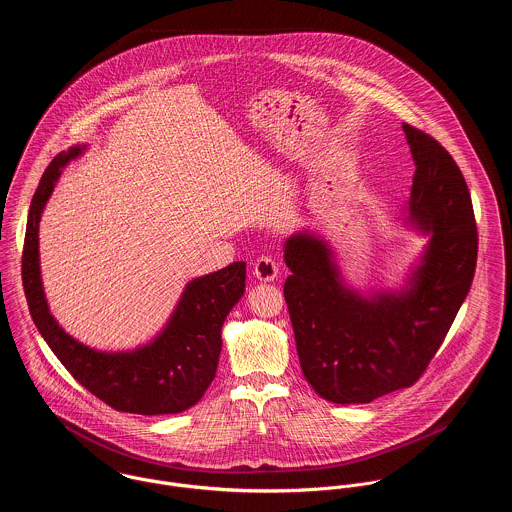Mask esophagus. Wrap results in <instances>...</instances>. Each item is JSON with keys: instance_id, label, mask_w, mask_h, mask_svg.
Masks as SVG:
<instances>
[{"instance_id": "34e87169", "label": "esophagus", "mask_w": 512, "mask_h": 512, "mask_svg": "<svg viewBox=\"0 0 512 512\" xmlns=\"http://www.w3.org/2000/svg\"><path fill=\"white\" fill-rule=\"evenodd\" d=\"M278 262L270 256H262L254 262V276L260 282H274L278 278Z\"/></svg>"}]
</instances>
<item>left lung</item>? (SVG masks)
<instances>
[{"mask_svg":"<svg viewBox=\"0 0 512 512\" xmlns=\"http://www.w3.org/2000/svg\"><path fill=\"white\" fill-rule=\"evenodd\" d=\"M416 173L406 222L430 236L400 292L349 290L329 244L303 230L286 240L284 297L305 380L335 404H368L412 386L443 343L477 266L467 183L445 147L402 124Z\"/></svg>","mask_w":512,"mask_h":512,"instance_id":"left-lung-1","label":"left lung"}]
</instances>
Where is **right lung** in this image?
<instances>
[{
    "label": "right lung",
    "mask_w": 512,
    "mask_h": 512,
    "mask_svg": "<svg viewBox=\"0 0 512 512\" xmlns=\"http://www.w3.org/2000/svg\"><path fill=\"white\" fill-rule=\"evenodd\" d=\"M82 151L84 146L61 151L45 169L31 201L21 260L31 317L57 359L104 404L118 412L144 416L179 414L203 398L217 374L220 329L244 293L246 262H234L189 282L165 329L144 347L104 353L78 343L57 323L45 299L39 268V220L63 167Z\"/></svg>",
    "instance_id": "right-lung-1"
}]
</instances>
